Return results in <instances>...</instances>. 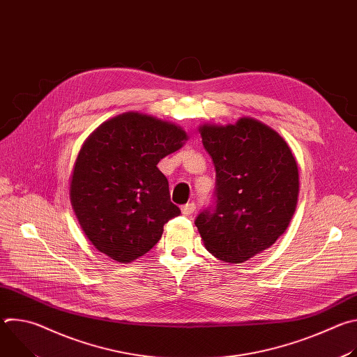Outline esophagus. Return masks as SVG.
<instances>
[{"instance_id":"esophagus-1","label":"esophagus","mask_w":357,"mask_h":357,"mask_svg":"<svg viewBox=\"0 0 357 357\" xmlns=\"http://www.w3.org/2000/svg\"><path fill=\"white\" fill-rule=\"evenodd\" d=\"M195 209H196V206H195V203H193V202L186 203V205L181 206V212H182V215H185V216L192 215V213L195 212Z\"/></svg>"}]
</instances>
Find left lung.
<instances>
[{"instance_id":"left-lung-1","label":"left lung","mask_w":357,"mask_h":357,"mask_svg":"<svg viewBox=\"0 0 357 357\" xmlns=\"http://www.w3.org/2000/svg\"><path fill=\"white\" fill-rule=\"evenodd\" d=\"M216 168V206L195 225L206 250L240 264L271 247L287 230L299 195L296 160L285 139L264 123L199 126Z\"/></svg>"}]
</instances>
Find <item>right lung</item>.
Here are the masks:
<instances>
[{"instance_id":"1","label":"right lung","mask_w":357,"mask_h":357,"mask_svg":"<svg viewBox=\"0 0 357 357\" xmlns=\"http://www.w3.org/2000/svg\"><path fill=\"white\" fill-rule=\"evenodd\" d=\"M186 131L128 112L100 124L83 142L70 175L73 212L89 241L117 263L154 247L181 211L158 162L183 146Z\"/></svg>"}]
</instances>
